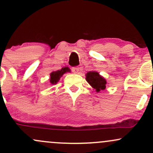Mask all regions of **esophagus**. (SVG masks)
Masks as SVG:
<instances>
[{"mask_svg": "<svg viewBox=\"0 0 153 153\" xmlns=\"http://www.w3.org/2000/svg\"><path fill=\"white\" fill-rule=\"evenodd\" d=\"M73 72L74 73H79V71H80V68H78V67H74L73 68Z\"/></svg>", "mask_w": 153, "mask_h": 153, "instance_id": "esophagus-1", "label": "esophagus"}]
</instances>
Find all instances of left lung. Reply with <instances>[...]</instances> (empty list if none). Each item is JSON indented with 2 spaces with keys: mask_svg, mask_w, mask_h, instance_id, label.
<instances>
[{
  "mask_svg": "<svg viewBox=\"0 0 153 153\" xmlns=\"http://www.w3.org/2000/svg\"><path fill=\"white\" fill-rule=\"evenodd\" d=\"M85 80L96 90V92L103 91L106 88V80L98 72L90 71L85 75Z\"/></svg>",
  "mask_w": 153,
  "mask_h": 153,
  "instance_id": "left-lung-1",
  "label": "left lung"
}]
</instances>
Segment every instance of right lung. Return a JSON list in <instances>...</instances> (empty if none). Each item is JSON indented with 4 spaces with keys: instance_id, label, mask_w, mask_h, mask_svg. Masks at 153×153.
I'll return each instance as SVG.
<instances>
[{
    "instance_id": "add662e5",
    "label": "right lung",
    "mask_w": 153,
    "mask_h": 153,
    "mask_svg": "<svg viewBox=\"0 0 153 153\" xmlns=\"http://www.w3.org/2000/svg\"><path fill=\"white\" fill-rule=\"evenodd\" d=\"M68 72H71V70L69 69V68L68 67H65L62 68L61 70L57 71H53L50 73V82L52 85H55L57 84V82L59 81V80L60 79L61 77L62 76L63 74H65V73Z\"/></svg>"
}]
</instances>
